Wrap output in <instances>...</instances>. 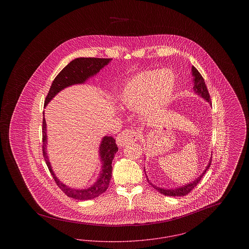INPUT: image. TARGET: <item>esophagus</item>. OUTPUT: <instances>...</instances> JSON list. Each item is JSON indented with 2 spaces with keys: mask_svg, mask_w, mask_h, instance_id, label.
Listing matches in <instances>:
<instances>
[{
  "mask_svg": "<svg viewBox=\"0 0 249 249\" xmlns=\"http://www.w3.org/2000/svg\"><path fill=\"white\" fill-rule=\"evenodd\" d=\"M138 138H139V134L136 130H123L117 137V143L119 147H122V146H125L126 144H129L130 142L137 141Z\"/></svg>",
  "mask_w": 249,
  "mask_h": 249,
  "instance_id": "1",
  "label": "esophagus"
}]
</instances>
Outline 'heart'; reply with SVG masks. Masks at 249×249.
<instances>
[{
	"mask_svg": "<svg viewBox=\"0 0 249 249\" xmlns=\"http://www.w3.org/2000/svg\"><path fill=\"white\" fill-rule=\"evenodd\" d=\"M176 85V75L170 70L142 71L122 89L119 106L130 110L140 109L143 116H152L168 106Z\"/></svg>",
	"mask_w": 249,
	"mask_h": 249,
	"instance_id": "1",
	"label": "heart"
}]
</instances>
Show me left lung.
Returning <instances> with one entry per match:
<instances>
[{
	"label": "left lung",
	"instance_id": "obj_1",
	"mask_svg": "<svg viewBox=\"0 0 249 249\" xmlns=\"http://www.w3.org/2000/svg\"><path fill=\"white\" fill-rule=\"evenodd\" d=\"M191 73H192V81H193V91L195 94L198 95L201 97L202 99H204L210 106H212L211 104V99H210V95L208 93V90H207V88H206V85L204 82V79L203 77L201 76V73L199 72V71L194 67L192 66L191 67ZM211 161H212V159H210L209 162H208V165L205 167V170L202 172L201 176L198 178H196L194 181L190 182L189 184H186L184 186H181V187H178V188H175V189H162V188H160V187H157L154 184H152L146 176V179L148 180L149 184L158 190L159 192H160L161 194L165 195V196H172V197H178V196H185L187 195L188 193H190L191 190L194 189V187L197 186V184L200 182L201 178L203 177V175L206 173V171L209 169V167L211 165ZM144 169V167H143ZM144 173H145V170H144Z\"/></svg>",
	"mask_w": 249,
	"mask_h": 249
}]
</instances>
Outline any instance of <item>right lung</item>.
<instances>
[{
    "mask_svg": "<svg viewBox=\"0 0 249 249\" xmlns=\"http://www.w3.org/2000/svg\"><path fill=\"white\" fill-rule=\"evenodd\" d=\"M112 59H99V58H77L72 59L71 62L66 65L59 74L55 77L54 81L50 87L48 96L45 101L46 107L48 103L65 88L72 85L84 84L89 78L96 75L101 69L107 65ZM45 116V112L43 113ZM48 145V135H47V123L45 117L43 119V155L48 167V170L54 178L56 184L68 197L75 200H91L97 198L108 189L109 182L112 177V161L115 154L119 148L117 146L116 140L112 136H105L99 147V156L102 162V168L96 182L89 188L86 189H74L63 184L59 178L56 177L52 170V166L49 162L48 155L47 153Z\"/></svg>",
    "mask_w": 249,
    "mask_h": 249,
    "instance_id": "add662e5",
    "label": "right lung"
}]
</instances>
